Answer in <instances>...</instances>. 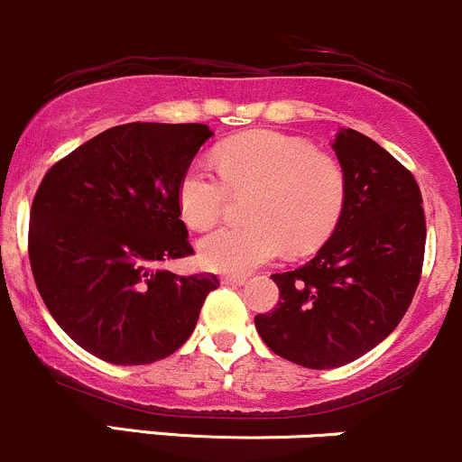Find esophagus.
Listing matches in <instances>:
<instances>
[{
  "mask_svg": "<svg viewBox=\"0 0 462 462\" xmlns=\"http://www.w3.org/2000/svg\"><path fill=\"white\" fill-rule=\"evenodd\" d=\"M222 284L242 286V284H246V277L245 275H225V277H222Z\"/></svg>",
  "mask_w": 462,
  "mask_h": 462,
  "instance_id": "34e87169",
  "label": "esophagus"
}]
</instances>
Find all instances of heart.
I'll list each match as a JSON object with an SVG mask.
<instances>
[{
	"label": "heart",
	"mask_w": 462,
	"mask_h": 462,
	"mask_svg": "<svg viewBox=\"0 0 462 462\" xmlns=\"http://www.w3.org/2000/svg\"><path fill=\"white\" fill-rule=\"evenodd\" d=\"M216 171L196 161L178 182V209L191 229H211L231 191L253 193L249 226L213 231L198 245L207 269L246 275L286 249L310 253L339 225L346 205L344 167L312 143L280 132H251L217 150Z\"/></svg>",
	"instance_id": "heart-1"
}]
</instances>
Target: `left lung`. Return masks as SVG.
Here are the masks:
<instances>
[{"label": "left lung", "instance_id": "left-lung-1", "mask_svg": "<svg viewBox=\"0 0 462 462\" xmlns=\"http://www.w3.org/2000/svg\"><path fill=\"white\" fill-rule=\"evenodd\" d=\"M332 150L346 173L339 225L310 262L271 275L280 301L255 317L275 355L310 370L350 364L399 326L425 253L414 176L361 132L339 130Z\"/></svg>", "mask_w": 462, "mask_h": 462}]
</instances>
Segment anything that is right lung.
<instances>
[{"mask_svg":"<svg viewBox=\"0 0 462 462\" xmlns=\"http://www.w3.org/2000/svg\"><path fill=\"white\" fill-rule=\"evenodd\" d=\"M213 136L202 123H127L90 138L43 176L28 255L43 304L98 359H165L196 328L216 275L158 269L191 255L178 182Z\"/></svg>","mask_w":462,"mask_h":462,"instance_id":"1","label":"right lung"}]
</instances>
